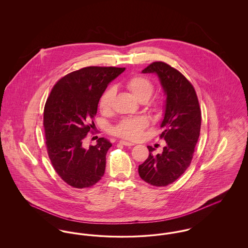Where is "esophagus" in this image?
I'll return each instance as SVG.
<instances>
[{
	"instance_id": "34e87169",
	"label": "esophagus",
	"mask_w": 248,
	"mask_h": 248,
	"mask_svg": "<svg viewBox=\"0 0 248 248\" xmlns=\"http://www.w3.org/2000/svg\"><path fill=\"white\" fill-rule=\"evenodd\" d=\"M120 143L123 144V145H124V146H128V147H131V146H134V145H135V144L132 143V142L125 141V140H121Z\"/></svg>"
}]
</instances>
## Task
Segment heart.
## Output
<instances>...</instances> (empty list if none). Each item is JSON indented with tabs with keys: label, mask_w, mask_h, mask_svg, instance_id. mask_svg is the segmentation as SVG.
<instances>
[{
	"label": "heart",
	"mask_w": 248,
	"mask_h": 248,
	"mask_svg": "<svg viewBox=\"0 0 248 248\" xmlns=\"http://www.w3.org/2000/svg\"><path fill=\"white\" fill-rule=\"evenodd\" d=\"M125 87L140 102H145L154 94V86L153 83L141 75H134L128 78L125 83ZM115 96V89L113 87L108 88L99 99V109L103 113H108L111 110L113 99ZM148 125V120L142 116L127 117L123 119L113 128V133L124 139L137 140L141 138L143 130Z\"/></svg>",
	"instance_id": "heart-1"
}]
</instances>
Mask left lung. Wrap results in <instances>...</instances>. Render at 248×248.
Here are the masks:
<instances>
[{
  "instance_id": "left-lung-1",
  "label": "left lung",
  "mask_w": 248,
  "mask_h": 248,
  "mask_svg": "<svg viewBox=\"0 0 248 248\" xmlns=\"http://www.w3.org/2000/svg\"><path fill=\"white\" fill-rule=\"evenodd\" d=\"M155 73L164 89L165 113L160 138L166 145L161 154L154 155V148L148 146L150 155L139 166L144 181L165 187L183 175L190 165L201 130V109L196 92L179 71L165 62L157 61L142 71Z\"/></svg>"
}]
</instances>
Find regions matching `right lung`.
Returning <instances> with one entry per match:
<instances>
[{
  "mask_svg": "<svg viewBox=\"0 0 248 248\" xmlns=\"http://www.w3.org/2000/svg\"><path fill=\"white\" fill-rule=\"evenodd\" d=\"M125 68L86 67L61 78L48 96L44 127L48 156L67 184L83 189L94 185L105 173L106 154L111 143L104 138L84 148L91 120L108 84Z\"/></svg>",
  "mask_w": 248,
  "mask_h": 248,
  "instance_id": "obj_1",
  "label": "right lung"
}]
</instances>
